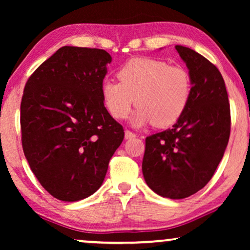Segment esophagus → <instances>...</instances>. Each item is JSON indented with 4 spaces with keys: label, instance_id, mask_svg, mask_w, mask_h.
<instances>
[{
    "label": "esophagus",
    "instance_id": "esophagus-1",
    "mask_svg": "<svg viewBox=\"0 0 250 250\" xmlns=\"http://www.w3.org/2000/svg\"><path fill=\"white\" fill-rule=\"evenodd\" d=\"M135 136H136L135 133L128 131V129H126V131H125V139H126V140L133 139V138H135Z\"/></svg>",
    "mask_w": 250,
    "mask_h": 250
}]
</instances>
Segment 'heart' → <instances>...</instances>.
Returning a JSON list of instances; mask_svg holds the SVG:
<instances>
[{
    "mask_svg": "<svg viewBox=\"0 0 250 250\" xmlns=\"http://www.w3.org/2000/svg\"><path fill=\"white\" fill-rule=\"evenodd\" d=\"M117 82L102 83L101 95L112 117L124 119L135 104L131 123L167 127L179 121L191 97V77L181 66L152 58H134L118 70Z\"/></svg>",
    "mask_w": 250,
    "mask_h": 250,
    "instance_id": "1",
    "label": "heart"
}]
</instances>
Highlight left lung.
Returning a JSON list of instances; mask_svg holds the SVG:
<instances>
[{
    "label": "left lung",
    "instance_id": "1",
    "mask_svg": "<svg viewBox=\"0 0 250 250\" xmlns=\"http://www.w3.org/2000/svg\"><path fill=\"white\" fill-rule=\"evenodd\" d=\"M191 77L189 104L172 128L146 139L142 173L159 196L183 199L209 182L230 138V104L223 77L196 51L175 45Z\"/></svg>",
    "mask_w": 250,
    "mask_h": 250
}]
</instances>
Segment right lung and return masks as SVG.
<instances>
[{
    "mask_svg": "<svg viewBox=\"0 0 250 250\" xmlns=\"http://www.w3.org/2000/svg\"><path fill=\"white\" fill-rule=\"evenodd\" d=\"M107 51L62 46L27 81L20 105L22 149L42 187L78 201L102 186L124 129L104 104Z\"/></svg>",
    "mask_w": 250,
    "mask_h": 250,
    "instance_id": "right-lung-1",
    "label": "right lung"
}]
</instances>
